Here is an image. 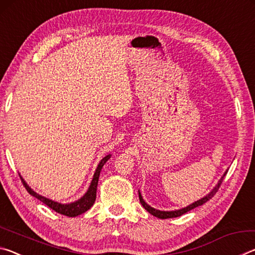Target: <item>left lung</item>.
I'll use <instances>...</instances> for the list:
<instances>
[{"label":"left lung","instance_id":"1","mask_svg":"<svg viewBox=\"0 0 255 255\" xmlns=\"http://www.w3.org/2000/svg\"><path fill=\"white\" fill-rule=\"evenodd\" d=\"M227 171H228V170H226V171H225V173H224L222 178L218 180L217 184L215 185L214 189L211 190V191H210L209 193H207V195H206L205 197H202L201 199L197 200V201H195V202H192L191 205H189V206H187V207H184V208L176 209V210H171V211H165V210H158V209H155V208H153V207H150V206L147 204V202H145V200L143 199V197H141V193H140V191H139V190H138V196H139V201H140L141 206H143L144 208H145L146 210H147L150 215L155 216V217L161 218V219L179 217V216L183 215V214H185V213H188V211H190V210L193 209V208H196V207H199V206H201V205L206 204L207 201H208L209 199H211V198H213V197L215 196V193L217 192V190L219 189V187H221V184H222V182H223L224 176L226 175Z\"/></svg>","mask_w":255,"mask_h":255}]
</instances>
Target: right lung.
<instances>
[{
  "label": "right lung",
  "instance_id": "1",
  "mask_svg": "<svg viewBox=\"0 0 255 255\" xmlns=\"http://www.w3.org/2000/svg\"><path fill=\"white\" fill-rule=\"evenodd\" d=\"M110 157H111V154H108L101 159L100 162H99L96 172H94V174H93L91 183H90L89 188H88V191H86L84 195L80 198V199L70 202V204H62V202L51 200V199H49V198H46L44 196L39 195V193L33 191V190L29 187L28 183L25 182L24 179L21 176V174H20V178H21V181L23 182V185L25 187V189H27V191L32 197L37 198V199L40 200L41 202H44L46 206H48L50 209L55 210L56 213L64 215V216H68V217H76V216H79L81 214L85 213V211H88L93 206L94 201H96V198H97V187H98L99 176H100V172L102 170L103 165H105L106 162Z\"/></svg>",
  "mask_w": 255,
  "mask_h": 255
}]
</instances>
